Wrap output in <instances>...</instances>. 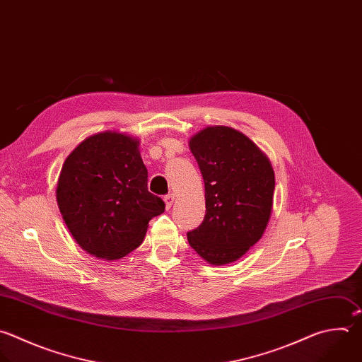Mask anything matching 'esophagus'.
<instances>
[{
    "label": "esophagus",
    "instance_id": "34e87169",
    "mask_svg": "<svg viewBox=\"0 0 362 362\" xmlns=\"http://www.w3.org/2000/svg\"><path fill=\"white\" fill-rule=\"evenodd\" d=\"M165 204H166V209L169 210L170 207H172V204H173V202H175V194L173 193H170V194H166L165 196Z\"/></svg>",
    "mask_w": 362,
    "mask_h": 362
}]
</instances>
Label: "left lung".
<instances>
[{"label": "left lung", "mask_w": 362, "mask_h": 362, "mask_svg": "<svg viewBox=\"0 0 362 362\" xmlns=\"http://www.w3.org/2000/svg\"><path fill=\"white\" fill-rule=\"evenodd\" d=\"M204 180L206 214L187 233L190 247L207 263L238 260L262 238L273 209L274 170L242 132L207 127L190 138Z\"/></svg>", "instance_id": "left-lung-1"}]
</instances>
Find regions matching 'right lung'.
Listing matches in <instances>:
<instances>
[{
	"label": "right lung",
	"instance_id": "obj_1",
	"mask_svg": "<svg viewBox=\"0 0 362 362\" xmlns=\"http://www.w3.org/2000/svg\"><path fill=\"white\" fill-rule=\"evenodd\" d=\"M57 202L75 242L86 253L122 259L144 242L165 202L148 190L139 141L116 131L95 134L65 159Z\"/></svg>",
	"mask_w": 362,
	"mask_h": 362
}]
</instances>
